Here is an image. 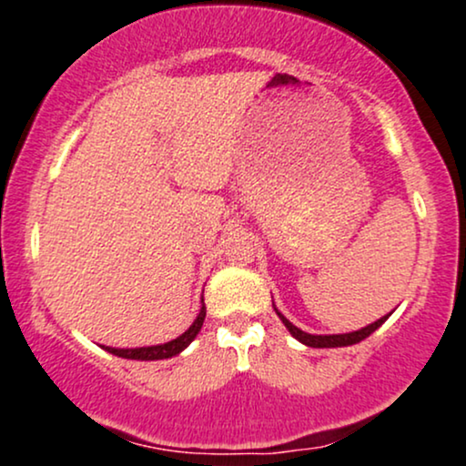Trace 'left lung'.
I'll return each instance as SVG.
<instances>
[{
    "label": "left lung",
    "instance_id": "8db88e82",
    "mask_svg": "<svg viewBox=\"0 0 466 466\" xmlns=\"http://www.w3.org/2000/svg\"><path fill=\"white\" fill-rule=\"evenodd\" d=\"M274 309H276V307H274ZM276 313H278V318L282 319V324H285L287 329H289V333L296 337L298 341H302L304 346H311V349H339V346L360 344L361 339H366L368 335H372L374 330L379 329V326L386 322L388 315H390V313L383 315V318L377 319V322L363 326V329H360V330H352V333H344V335H311V333H304V330L298 329V326H293V324L289 322V319L285 318V315L278 311V309H276Z\"/></svg>",
    "mask_w": 466,
    "mask_h": 466
}]
</instances>
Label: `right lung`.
<instances>
[{
	"label": "right lung",
	"mask_w": 466,
	"mask_h": 466,
	"mask_svg": "<svg viewBox=\"0 0 466 466\" xmlns=\"http://www.w3.org/2000/svg\"><path fill=\"white\" fill-rule=\"evenodd\" d=\"M203 319H206V304H201V311L197 315L195 322L190 324V329L186 333H181L177 339L166 341V344L157 346H142V349H111V346H103L105 350H109L111 355L122 357V360H140V361H155V360H168V357L179 355L186 346L195 339L197 333L201 330Z\"/></svg>",
	"instance_id": "add662e5"
}]
</instances>
